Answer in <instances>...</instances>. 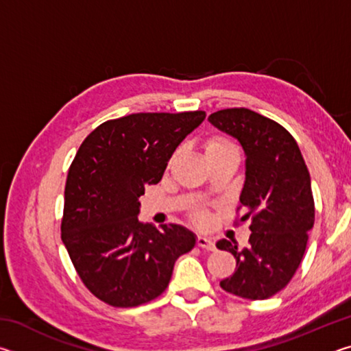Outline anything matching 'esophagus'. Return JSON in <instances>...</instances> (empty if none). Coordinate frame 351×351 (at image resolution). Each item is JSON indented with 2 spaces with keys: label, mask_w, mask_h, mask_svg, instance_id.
<instances>
[{
  "label": "esophagus",
  "mask_w": 351,
  "mask_h": 351,
  "mask_svg": "<svg viewBox=\"0 0 351 351\" xmlns=\"http://www.w3.org/2000/svg\"><path fill=\"white\" fill-rule=\"evenodd\" d=\"M197 245L201 249H206V251H215V243H213L210 239H207V237H198Z\"/></svg>",
  "instance_id": "1"
}]
</instances>
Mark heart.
Instances as JSON below:
<instances>
[{
	"instance_id": "obj_1",
	"label": "heart",
	"mask_w": 351,
	"mask_h": 351,
	"mask_svg": "<svg viewBox=\"0 0 351 351\" xmlns=\"http://www.w3.org/2000/svg\"><path fill=\"white\" fill-rule=\"evenodd\" d=\"M229 141H226L221 136H210V138H207L204 142V152H206V156H210L213 153H218V152H223V150H228L230 148ZM195 217H197L198 221H204L206 219V213L204 212H197L195 213Z\"/></svg>"
}]
</instances>
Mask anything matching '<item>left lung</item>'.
Instances as JSON below:
<instances>
[{
    "label": "left lung",
    "instance_id": "left-lung-1",
    "mask_svg": "<svg viewBox=\"0 0 351 351\" xmlns=\"http://www.w3.org/2000/svg\"><path fill=\"white\" fill-rule=\"evenodd\" d=\"M209 122L245 150L240 207L252 232L245 249L224 239L217 243L237 260L234 274L219 287L243 299H268L287 287L304 258L314 224L310 171L293 136L258 112L228 108L213 112Z\"/></svg>",
    "mask_w": 351,
    "mask_h": 351
}]
</instances>
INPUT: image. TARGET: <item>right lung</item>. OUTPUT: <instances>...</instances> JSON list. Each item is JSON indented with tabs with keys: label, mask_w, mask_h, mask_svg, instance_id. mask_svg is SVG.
<instances>
[{
	"label": "right lung",
	"mask_w": 351,
	"mask_h": 351,
	"mask_svg": "<svg viewBox=\"0 0 351 351\" xmlns=\"http://www.w3.org/2000/svg\"><path fill=\"white\" fill-rule=\"evenodd\" d=\"M204 111L136 112L99 125L82 142L64 186L62 240L85 287L130 308L161 295L178 257L197 235L180 224L141 223L139 197L161 181L169 159Z\"/></svg>",
	"instance_id": "1"
}]
</instances>
